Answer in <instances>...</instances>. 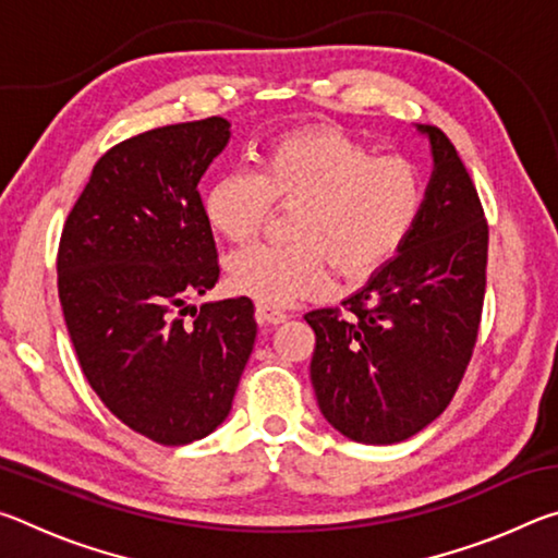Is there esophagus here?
<instances>
[{
    "label": "esophagus",
    "instance_id": "1",
    "mask_svg": "<svg viewBox=\"0 0 558 558\" xmlns=\"http://www.w3.org/2000/svg\"><path fill=\"white\" fill-rule=\"evenodd\" d=\"M290 315L286 310H278V307H270V305H258L256 307V319L260 325H280L286 323Z\"/></svg>",
    "mask_w": 558,
    "mask_h": 558
}]
</instances>
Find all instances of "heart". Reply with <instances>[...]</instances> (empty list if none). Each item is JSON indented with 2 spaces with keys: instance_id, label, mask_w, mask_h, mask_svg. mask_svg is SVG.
I'll use <instances>...</instances> for the list:
<instances>
[{
  "instance_id": "1",
  "label": "heart",
  "mask_w": 558,
  "mask_h": 558,
  "mask_svg": "<svg viewBox=\"0 0 558 558\" xmlns=\"http://www.w3.org/2000/svg\"><path fill=\"white\" fill-rule=\"evenodd\" d=\"M272 206H295L290 245H248L229 260L231 286L266 305L315 295L329 266L347 282L372 278L418 226L426 206L421 169L401 155H374L335 128L282 135L256 172L233 169L204 194V216L231 243L256 239Z\"/></svg>"
}]
</instances>
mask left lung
Listing matches in <instances>:
<instances>
[{"label": "left lung", "mask_w": 558, "mask_h": 558, "mask_svg": "<svg viewBox=\"0 0 558 558\" xmlns=\"http://www.w3.org/2000/svg\"><path fill=\"white\" fill-rule=\"evenodd\" d=\"M421 130L436 169L409 243L342 307L305 315L319 411L342 436L374 446L411 438L448 409L483 319V204L446 132Z\"/></svg>", "instance_id": "1"}]
</instances>
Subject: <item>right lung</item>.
<instances>
[{
  "mask_svg": "<svg viewBox=\"0 0 558 558\" xmlns=\"http://www.w3.org/2000/svg\"><path fill=\"white\" fill-rule=\"evenodd\" d=\"M219 116L140 132L93 167L59 241V300L90 389L159 446L223 423L248 362V298L186 302L219 280L199 184L229 143Z\"/></svg>",
  "mask_w": 558,
  "mask_h": 558,
  "instance_id": "add662e5",
  "label": "right lung"
}]
</instances>
